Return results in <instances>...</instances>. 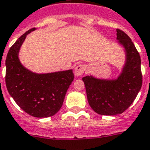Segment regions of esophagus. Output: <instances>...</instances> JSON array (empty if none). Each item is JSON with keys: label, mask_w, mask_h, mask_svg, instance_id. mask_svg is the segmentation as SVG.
I'll use <instances>...</instances> for the list:
<instances>
[{"label": "esophagus", "mask_w": 150, "mask_h": 150, "mask_svg": "<svg viewBox=\"0 0 150 150\" xmlns=\"http://www.w3.org/2000/svg\"><path fill=\"white\" fill-rule=\"evenodd\" d=\"M85 70H86V67L83 64H79L76 67L75 70H74V74L75 76H80L81 75L84 74L85 72Z\"/></svg>", "instance_id": "34e87169"}]
</instances>
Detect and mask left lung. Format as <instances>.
<instances>
[{
	"label": "left lung",
	"instance_id": "8db88e82",
	"mask_svg": "<svg viewBox=\"0 0 150 150\" xmlns=\"http://www.w3.org/2000/svg\"><path fill=\"white\" fill-rule=\"evenodd\" d=\"M117 40L124 48L126 61L117 79H99L93 76L82 78L90 107L98 114L114 116L129 107L143 83L141 59L137 48L127 33L117 29Z\"/></svg>",
	"mask_w": 150,
	"mask_h": 150
}]
</instances>
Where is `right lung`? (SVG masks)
Listing matches in <instances>:
<instances>
[{"label":"right lung","instance_id":"obj_1","mask_svg":"<svg viewBox=\"0 0 150 150\" xmlns=\"http://www.w3.org/2000/svg\"><path fill=\"white\" fill-rule=\"evenodd\" d=\"M35 30L23 33L10 48L5 61V81L9 94L24 112L46 118L60 110L74 76L73 70L36 74L22 65L19 50L27 35Z\"/></svg>","mask_w":150,"mask_h":150}]
</instances>
